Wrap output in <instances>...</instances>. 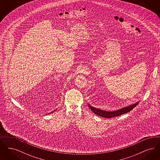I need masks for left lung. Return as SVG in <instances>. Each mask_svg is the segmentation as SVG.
<instances>
[{
    "instance_id": "obj_1",
    "label": "left lung",
    "mask_w": 160,
    "mask_h": 160,
    "mask_svg": "<svg viewBox=\"0 0 160 160\" xmlns=\"http://www.w3.org/2000/svg\"><path fill=\"white\" fill-rule=\"evenodd\" d=\"M139 102L140 101H137L134 104H131L128 106L122 107L120 109L116 110L114 111H106V110H103L102 109H99L98 108L92 106L91 105H90L89 103H88V106L89 107V108L95 114L98 115L99 116L105 118H113L115 116H118L121 114H125L126 113L129 112L137 106V104L139 103Z\"/></svg>"
}]
</instances>
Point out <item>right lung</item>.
<instances>
[{
  "label": "right lung",
  "mask_w": 160,
  "mask_h": 160,
  "mask_svg": "<svg viewBox=\"0 0 160 160\" xmlns=\"http://www.w3.org/2000/svg\"><path fill=\"white\" fill-rule=\"evenodd\" d=\"M55 111H56V110H54V111H53V112H51V113H53V112H55ZM50 113H49V114H50Z\"/></svg>",
  "instance_id": "obj_1"
}]
</instances>
